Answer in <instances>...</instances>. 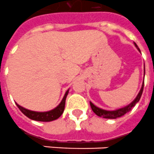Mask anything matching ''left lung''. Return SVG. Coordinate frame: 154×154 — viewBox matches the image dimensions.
Segmentation results:
<instances>
[{
  "instance_id": "obj_1",
  "label": "left lung",
  "mask_w": 154,
  "mask_h": 154,
  "mask_svg": "<svg viewBox=\"0 0 154 154\" xmlns=\"http://www.w3.org/2000/svg\"><path fill=\"white\" fill-rule=\"evenodd\" d=\"M134 44H135V46L137 48V49L140 51L139 47H138V45H137L135 43ZM144 73H145V70H144ZM143 87H144V81H143L142 88H141L140 91H139V94H138V95L136 96V98H135V99H134V100H133V101L129 104V105L123 107V108H121V109H116V110H113V111L105 110V109H100V108H99V107H97L96 106H95L92 103L90 102V106H91V109H92L93 112H94L97 116L103 117V118L116 119L117 118V117H122L123 115H125V113H128V112H129V111L131 110V108L135 106V104L139 101V99H140L141 96H142V94H143Z\"/></svg>"
}]
</instances>
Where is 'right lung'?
Wrapping results in <instances>:
<instances>
[{
    "label": "right lung",
    "instance_id": "1",
    "mask_svg": "<svg viewBox=\"0 0 154 154\" xmlns=\"http://www.w3.org/2000/svg\"><path fill=\"white\" fill-rule=\"evenodd\" d=\"M68 93H69V89L66 91L65 95L63 97L61 103H59V105L55 107V109H51L50 111H47V112H36V111L29 110V109L22 107L21 106L18 105L17 103H16V105H17L18 108L21 110L22 113L31 120L37 121H45V122L52 121L59 118L63 114L64 109H65L66 99Z\"/></svg>",
    "mask_w": 154,
    "mask_h": 154
}]
</instances>
